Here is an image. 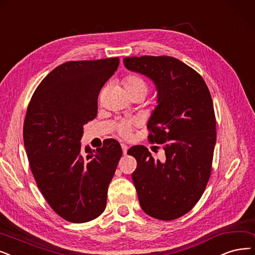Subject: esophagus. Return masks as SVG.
Masks as SVG:
<instances>
[{"instance_id":"1","label":"esophagus","mask_w":255,"mask_h":255,"mask_svg":"<svg viewBox=\"0 0 255 255\" xmlns=\"http://www.w3.org/2000/svg\"><path fill=\"white\" fill-rule=\"evenodd\" d=\"M121 148H122V151H124V155H127V151L128 149V146L127 144H125V143H122L121 144Z\"/></svg>"}]
</instances>
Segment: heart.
<instances>
[{"instance_id":"b5f03b06","label":"heart","mask_w":255,"mask_h":255,"mask_svg":"<svg viewBox=\"0 0 255 255\" xmlns=\"http://www.w3.org/2000/svg\"><path fill=\"white\" fill-rule=\"evenodd\" d=\"M124 85L126 90H129V89H143L146 92V85L143 81V79L140 78L137 75H128L125 78L124 80ZM135 126V120H122L119 122L118 125V131L120 133V135L128 137L129 136L131 129H133Z\"/></svg>"}]
</instances>
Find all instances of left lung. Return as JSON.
<instances>
[{
  "label": "left lung",
  "mask_w": 255,
  "mask_h": 255,
  "mask_svg": "<svg viewBox=\"0 0 255 255\" xmlns=\"http://www.w3.org/2000/svg\"><path fill=\"white\" fill-rule=\"evenodd\" d=\"M124 63L156 87L148 138L165 151L160 161L143 145L128 150L137 160L131 179L140 206L155 219H178L197 204L210 177L217 141L211 95L202 76L175 57H126Z\"/></svg>",
  "instance_id": "left-lung-1"
}]
</instances>
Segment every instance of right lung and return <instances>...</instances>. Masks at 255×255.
<instances>
[{
    "mask_svg": "<svg viewBox=\"0 0 255 255\" xmlns=\"http://www.w3.org/2000/svg\"><path fill=\"white\" fill-rule=\"evenodd\" d=\"M119 58L68 62L38 85L24 122L30 168L48 204L63 219L85 223L107 206L108 187L122 156L119 142L107 139L96 150L81 149L84 126L97 115L101 88Z\"/></svg>",
    "mask_w": 255,
    "mask_h": 255,
    "instance_id": "right-lung-1",
    "label": "right lung"
}]
</instances>
